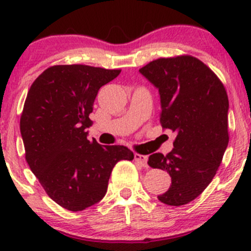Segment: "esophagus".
<instances>
[{
  "instance_id": "34e87169",
  "label": "esophagus",
  "mask_w": 251,
  "mask_h": 251,
  "mask_svg": "<svg viewBox=\"0 0 251 251\" xmlns=\"http://www.w3.org/2000/svg\"><path fill=\"white\" fill-rule=\"evenodd\" d=\"M135 160L137 161L138 164H141L143 168H147V166H148V156H147V155H142V154L136 153L135 154Z\"/></svg>"
}]
</instances>
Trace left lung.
I'll return each instance as SVG.
<instances>
[{
	"mask_svg": "<svg viewBox=\"0 0 251 251\" xmlns=\"http://www.w3.org/2000/svg\"><path fill=\"white\" fill-rule=\"evenodd\" d=\"M140 73L159 90L163 128L176 132L174 149L154 153L148 165L168 171L161 203L181 206L209 186L228 146V97L220 78L192 55L159 58Z\"/></svg>",
	"mask_w": 251,
	"mask_h": 251,
	"instance_id": "obj_1",
	"label": "left lung"
}]
</instances>
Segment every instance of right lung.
Masks as SVG:
<instances>
[{
    "mask_svg": "<svg viewBox=\"0 0 251 251\" xmlns=\"http://www.w3.org/2000/svg\"><path fill=\"white\" fill-rule=\"evenodd\" d=\"M121 70L90 65H53L32 82L20 116L25 159L52 201L82 211L107 193L111 170L132 160L124 146L87 140L98 91Z\"/></svg>",
    "mask_w": 251,
    "mask_h": 251,
    "instance_id": "add662e5",
    "label": "right lung"
}]
</instances>
